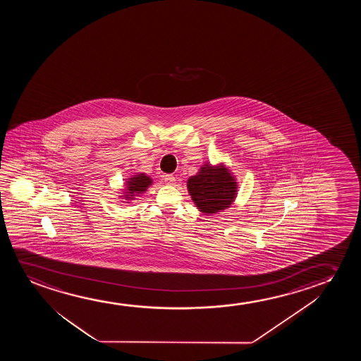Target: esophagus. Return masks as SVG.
<instances>
[{
  "mask_svg": "<svg viewBox=\"0 0 361 361\" xmlns=\"http://www.w3.org/2000/svg\"><path fill=\"white\" fill-rule=\"evenodd\" d=\"M164 180L166 181V183H170V185H173L175 181H176V178H175V176L173 175H164Z\"/></svg>",
  "mask_w": 361,
  "mask_h": 361,
  "instance_id": "esophagus-1",
  "label": "esophagus"
}]
</instances>
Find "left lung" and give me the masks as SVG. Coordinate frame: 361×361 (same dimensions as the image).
Masks as SVG:
<instances>
[{
  "instance_id": "obj_1",
  "label": "left lung",
  "mask_w": 361,
  "mask_h": 361,
  "mask_svg": "<svg viewBox=\"0 0 361 361\" xmlns=\"http://www.w3.org/2000/svg\"><path fill=\"white\" fill-rule=\"evenodd\" d=\"M188 188L198 209L212 214L232 204L237 193V183L223 165L204 164L197 175L188 178Z\"/></svg>"
}]
</instances>
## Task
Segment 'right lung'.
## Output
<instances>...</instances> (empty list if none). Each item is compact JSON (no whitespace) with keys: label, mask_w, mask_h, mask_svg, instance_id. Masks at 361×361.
Returning <instances> with one entry per match:
<instances>
[{"label":"right lung","mask_w":361,"mask_h":361,"mask_svg":"<svg viewBox=\"0 0 361 361\" xmlns=\"http://www.w3.org/2000/svg\"><path fill=\"white\" fill-rule=\"evenodd\" d=\"M128 195H126V198L133 197L135 193H142L148 188L149 185H152V178L147 176L145 173H138L134 178H129Z\"/></svg>","instance_id":"right-lung-1"}]
</instances>
